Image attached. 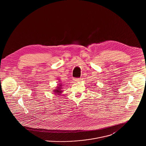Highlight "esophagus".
Returning a JSON list of instances; mask_svg holds the SVG:
<instances>
[{"label":"esophagus","mask_w":146,"mask_h":146,"mask_svg":"<svg viewBox=\"0 0 146 146\" xmlns=\"http://www.w3.org/2000/svg\"><path fill=\"white\" fill-rule=\"evenodd\" d=\"M73 80L75 82H79L80 80H81V78H74Z\"/></svg>","instance_id":"obj_1"}]
</instances>
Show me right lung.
<instances>
[{
  "label": "right lung",
  "mask_w": 146,
  "mask_h": 146,
  "mask_svg": "<svg viewBox=\"0 0 146 146\" xmlns=\"http://www.w3.org/2000/svg\"><path fill=\"white\" fill-rule=\"evenodd\" d=\"M62 84L59 83L58 84V86L56 88V89H54V94H57L58 95H60V94H61V92H62Z\"/></svg>",
  "instance_id": "obj_1"
}]
</instances>
